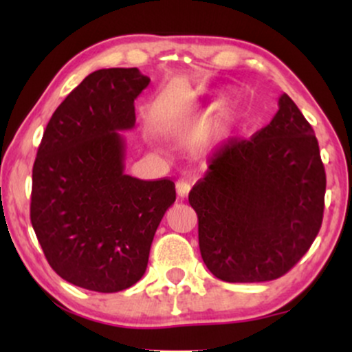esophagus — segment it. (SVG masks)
Returning a JSON list of instances; mask_svg holds the SVG:
<instances>
[{"mask_svg":"<svg viewBox=\"0 0 352 352\" xmlns=\"http://www.w3.org/2000/svg\"><path fill=\"white\" fill-rule=\"evenodd\" d=\"M192 188V180L190 179H180L177 182V192H179L180 197H185Z\"/></svg>","mask_w":352,"mask_h":352,"instance_id":"34e87169","label":"esophagus"}]
</instances>
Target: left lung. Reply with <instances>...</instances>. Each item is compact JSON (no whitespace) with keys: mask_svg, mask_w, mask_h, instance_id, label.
<instances>
[{"mask_svg":"<svg viewBox=\"0 0 352 352\" xmlns=\"http://www.w3.org/2000/svg\"><path fill=\"white\" fill-rule=\"evenodd\" d=\"M278 107L252 139H232L213 152L188 193L201 258L221 281L276 280L321 228L326 173L316 135L288 94Z\"/></svg>","mask_w":352,"mask_h":352,"instance_id":"8db88e82","label":"left lung"}]
</instances>
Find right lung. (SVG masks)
Wrapping results in <instances>:
<instances>
[{
  "instance_id": "obj_1",
  "label": "right lung",
  "mask_w": 352,
  "mask_h": 352,
  "mask_svg": "<svg viewBox=\"0 0 352 352\" xmlns=\"http://www.w3.org/2000/svg\"><path fill=\"white\" fill-rule=\"evenodd\" d=\"M148 82L137 67L94 71L60 102L43 134L31 223L51 268L79 288L116 293L135 285L175 201L172 180L124 172L119 132L135 125L134 100Z\"/></svg>"
}]
</instances>
